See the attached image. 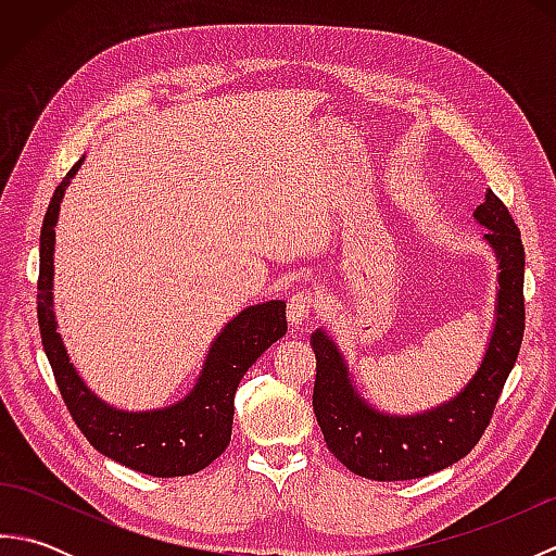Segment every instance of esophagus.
<instances>
[{
  "instance_id": "esophagus-1",
  "label": "esophagus",
  "mask_w": 556,
  "mask_h": 556,
  "mask_svg": "<svg viewBox=\"0 0 556 556\" xmlns=\"http://www.w3.org/2000/svg\"><path fill=\"white\" fill-rule=\"evenodd\" d=\"M315 311H317V301H315V293H313V291H308V289H299V291H293V293H291V299H289V311H287L291 327H296V329H299V327H303L305 323L311 320Z\"/></svg>"
}]
</instances>
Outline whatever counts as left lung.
Instances as JSON below:
<instances>
[{
	"label": "left lung",
	"mask_w": 556,
	"mask_h": 556,
	"mask_svg": "<svg viewBox=\"0 0 556 556\" xmlns=\"http://www.w3.org/2000/svg\"><path fill=\"white\" fill-rule=\"evenodd\" d=\"M473 217L488 229L485 241L497 255L500 289L485 356L456 396L413 416L377 410L358 394L334 339L325 329L311 334L317 358L315 418L327 448L351 473L380 482L425 478L464 458L490 425L523 341L526 253L521 231L492 191Z\"/></svg>",
	"instance_id": "obj_1"
}]
</instances>
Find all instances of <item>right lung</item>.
I'll return each instance as SVG.
<instances>
[{"label":"right lung","instance_id":"1","mask_svg":"<svg viewBox=\"0 0 556 556\" xmlns=\"http://www.w3.org/2000/svg\"><path fill=\"white\" fill-rule=\"evenodd\" d=\"M86 157L68 169L45 212L40 231L38 323L64 404L100 454L155 478L191 476L210 466L231 440L233 394L248 368L287 334V303L248 305L210 344L191 392L172 406L122 410L102 401L71 363L54 317V227L62 198Z\"/></svg>","mask_w":556,"mask_h":556}]
</instances>
